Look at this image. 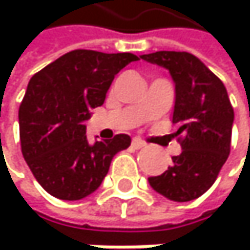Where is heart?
<instances>
[{
    "label": "heart",
    "instance_id": "heart-1",
    "mask_svg": "<svg viewBox=\"0 0 250 250\" xmlns=\"http://www.w3.org/2000/svg\"><path fill=\"white\" fill-rule=\"evenodd\" d=\"M154 85H156V82H153V87H154Z\"/></svg>",
    "mask_w": 250,
    "mask_h": 250
}]
</instances>
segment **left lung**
Masks as SVG:
<instances>
[{
    "mask_svg": "<svg viewBox=\"0 0 250 250\" xmlns=\"http://www.w3.org/2000/svg\"><path fill=\"white\" fill-rule=\"evenodd\" d=\"M132 54L76 49L60 57L28 82L19 106L25 162L40 186L62 201H78L99 189L114 156L130 146L127 135L102 130L87 136L85 121L102 106L115 75Z\"/></svg>",
    "mask_w": 250,
    "mask_h": 250,
    "instance_id": "obj_1",
    "label": "left lung"
}]
</instances>
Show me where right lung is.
<instances>
[{
	"instance_id": "add662e5",
	"label": "right lung",
	"mask_w": 250,
	"mask_h": 250,
	"mask_svg": "<svg viewBox=\"0 0 250 250\" xmlns=\"http://www.w3.org/2000/svg\"><path fill=\"white\" fill-rule=\"evenodd\" d=\"M142 60L169 70L175 83L172 123L181 154L162 175L150 177V186L177 203L206 193L216 181L231 150L234 109L220 79L206 64L188 52L160 51Z\"/></svg>"
}]
</instances>
